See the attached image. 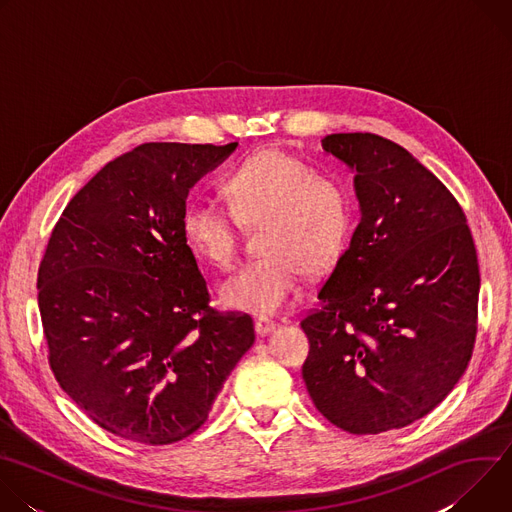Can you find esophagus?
Here are the masks:
<instances>
[{"label": "esophagus", "instance_id": "34e87169", "mask_svg": "<svg viewBox=\"0 0 512 512\" xmlns=\"http://www.w3.org/2000/svg\"><path fill=\"white\" fill-rule=\"evenodd\" d=\"M275 326H277V324H275L273 320H269V318H257V320H255V332H257L259 336H265V334L273 332Z\"/></svg>", "mask_w": 512, "mask_h": 512}]
</instances>
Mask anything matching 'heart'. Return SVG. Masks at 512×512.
Returning <instances> with one entry per match:
<instances>
[{
  "mask_svg": "<svg viewBox=\"0 0 512 512\" xmlns=\"http://www.w3.org/2000/svg\"><path fill=\"white\" fill-rule=\"evenodd\" d=\"M229 208L190 202L182 216L188 245L206 261L231 267L239 225H261L259 259L245 263L221 287L233 310L271 316L298 296L306 271L332 267L344 253L354 202L348 188L283 150L257 152L225 180Z\"/></svg>",
  "mask_w": 512,
  "mask_h": 512,
  "instance_id": "b5f03b06",
  "label": "heart"
}]
</instances>
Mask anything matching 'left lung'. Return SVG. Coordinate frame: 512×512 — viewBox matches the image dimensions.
Instances as JSON below:
<instances>
[{"mask_svg": "<svg viewBox=\"0 0 512 512\" xmlns=\"http://www.w3.org/2000/svg\"><path fill=\"white\" fill-rule=\"evenodd\" d=\"M322 148L356 172L360 223L302 320V375L336 427L399 429L440 405L472 358L476 247L458 200L399 143L332 133Z\"/></svg>", "mask_w": 512, "mask_h": 512, "instance_id": "8db88e82", "label": "left lung"}]
</instances>
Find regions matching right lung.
<instances>
[{
    "mask_svg": "<svg viewBox=\"0 0 512 512\" xmlns=\"http://www.w3.org/2000/svg\"><path fill=\"white\" fill-rule=\"evenodd\" d=\"M237 148L141 143L66 204L38 269L50 369L99 427L168 446L208 417L255 342L247 314H221L182 216L190 188Z\"/></svg>",
    "mask_w": 512,
    "mask_h": 512,
    "instance_id": "obj_1",
    "label": "right lung"
}]
</instances>
